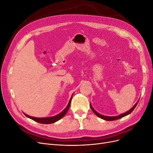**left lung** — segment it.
<instances>
[{
  "label": "left lung",
  "instance_id": "1",
  "mask_svg": "<svg viewBox=\"0 0 153 153\" xmlns=\"http://www.w3.org/2000/svg\"><path fill=\"white\" fill-rule=\"evenodd\" d=\"M138 101H139V100H138ZM138 101H137V102L135 103V105H134L130 110L128 111V112H125V113H124V114H120V115H117V116H105V115H101V114H100L97 112L93 108H92V106L91 104L90 105V106H91V108L92 110L93 111V112L97 115V116L100 117L101 119H103V120H106V121H114V120H117V119H121V118H122V117H124V116H126V115H128V114H131V113L133 112V110L134 109H135V108L136 107L138 103Z\"/></svg>",
  "mask_w": 153,
  "mask_h": 153
}]
</instances>
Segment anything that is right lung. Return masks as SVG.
Instances as JSON below:
<instances>
[{"label":"right lung","instance_id":"1","mask_svg":"<svg viewBox=\"0 0 153 153\" xmlns=\"http://www.w3.org/2000/svg\"><path fill=\"white\" fill-rule=\"evenodd\" d=\"M73 95V94H72L70 100H69V103H68L66 107L65 108V109H64L62 111V112H61L60 114H59L56 115H55V116L48 117H44V118H38V117H34L30 116V115H27L25 113H24V114H25L26 117H27L29 119H31L32 120H34V121H36V122L41 123V124H52V123H54L55 122H57V121H59V120L62 119L64 116V115H66V114L67 113L68 110H69V106H70V103H71V99H72Z\"/></svg>","mask_w":153,"mask_h":153}]
</instances>
